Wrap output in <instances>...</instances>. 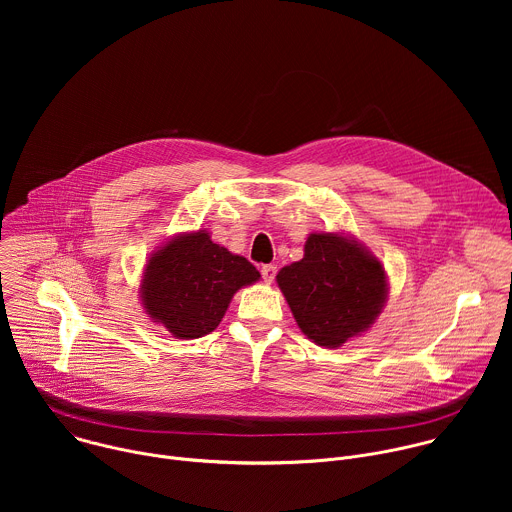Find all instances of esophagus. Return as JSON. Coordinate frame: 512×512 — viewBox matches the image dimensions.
Returning <instances> with one entry per match:
<instances>
[{
  "mask_svg": "<svg viewBox=\"0 0 512 512\" xmlns=\"http://www.w3.org/2000/svg\"><path fill=\"white\" fill-rule=\"evenodd\" d=\"M275 273H277V267L275 265H263L261 267V275H263V281L265 283H271L275 279Z\"/></svg>",
  "mask_w": 512,
  "mask_h": 512,
  "instance_id": "obj_1",
  "label": "esophagus"
}]
</instances>
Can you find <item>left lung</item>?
<instances>
[{"mask_svg": "<svg viewBox=\"0 0 512 512\" xmlns=\"http://www.w3.org/2000/svg\"><path fill=\"white\" fill-rule=\"evenodd\" d=\"M277 285L300 330L326 348L369 330L389 294L381 261L358 241L336 233H312L304 259L285 265Z\"/></svg>", "mask_w": 512, "mask_h": 512, "instance_id": "left-lung-1", "label": "left lung"}]
</instances>
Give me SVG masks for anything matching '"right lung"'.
I'll return each instance as SVG.
<instances>
[{"mask_svg":"<svg viewBox=\"0 0 512 512\" xmlns=\"http://www.w3.org/2000/svg\"><path fill=\"white\" fill-rule=\"evenodd\" d=\"M259 277L253 263L212 243L208 231L184 233L150 255L139 298L154 322L192 340L221 324L237 291Z\"/></svg>","mask_w":512,"mask_h":512,"instance_id":"add662e5","label":"right lung"}]
</instances>
